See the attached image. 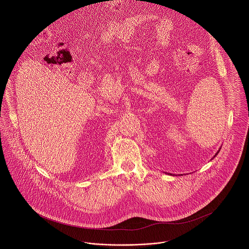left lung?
<instances>
[{
  "instance_id": "8db88e82",
  "label": "left lung",
  "mask_w": 249,
  "mask_h": 249,
  "mask_svg": "<svg viewBox=\"0 0 249 249\" xmlns=\"http://www.w3.org/2000/svg\"><path fill=\"white\" fill-rule=\"evenodd\" d=\"M219 149H220V148H219ZM219 149H218V150H217V152H216V153H215V154H214V155H213V157H215V156H216V155H217V153H218V152H219ZM213 158H212V159H213ZM165 174H167V173H165ZM168 175H170V176H173V175H172V174H168ZM178 176H182V175H178Z\"/></svg>"
}]
</instances>
